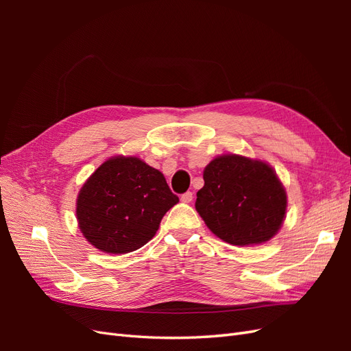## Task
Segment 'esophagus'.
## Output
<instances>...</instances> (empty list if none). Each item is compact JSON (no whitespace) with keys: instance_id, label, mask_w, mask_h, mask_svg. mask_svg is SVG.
Segmentation results:
<instances>
[{"instance_id":"esophagus-1","label":"esophagus","mask_w":351,"mask_h":351,"mask_svg":"<svg viewBox=\"0 0 351 351\" xmlns=\"http://www.w3.org/2000/svg\"><path fill=\"white\" fill-rule=\"evenodd\" d=\"M182 202H184V204H190V202H192V199H193V193L192 192H186V193H183L182 195Z\"/></svg>"}]
</instances>
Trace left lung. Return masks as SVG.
Here are the masks:
<instances>
[{
	"label": "left lung",
	"instance_id": "obj_1",
	"mask_svg": "<svg viewBox=\"0 0 351 351\" xmlns=\"http://www.w3.org/2000/svg\"><path fill=\"white\" fill-rule=\"evenodd\" d=\"M196 210L208 228L234 246H254L277 234L285 218L287 193L263 161L222 155L204 171Z\"/></svg>",
	"mask_w": 351,
	"mask_h": 351
}]
</instances>
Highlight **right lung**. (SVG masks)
<instances>
[{
    "mask_svg": "<svg viewBox=\"0 0 351 351\" xmlns=\"http://www.w3.org/2000/svg\"><path fill=\"white\" fill-rule=\"evenodd\" d=\"M177 202L161 171L136 156H114L80 189L76 215L90 244L123 254L145 246Z\"/></svg>",
    "mask_w": 351,
    "mask_h": 351,
    "instance_id": "obj_1",
    "label": "right lung"
}]
</instances>
